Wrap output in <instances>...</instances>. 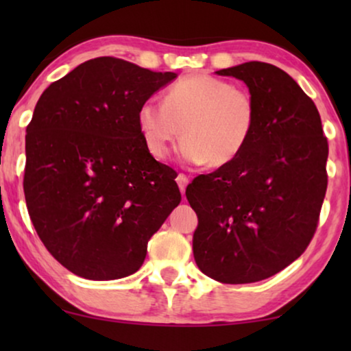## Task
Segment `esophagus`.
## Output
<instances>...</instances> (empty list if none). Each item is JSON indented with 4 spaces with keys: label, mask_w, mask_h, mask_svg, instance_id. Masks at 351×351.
Instances as JSON below:
<instances>
[{
    "label": "esophagus",
    "mask_w": 351,
    "mask_h": 351,
    "mask_svg": "<svg viewBox=\"0 0 351 351\" xmlns=\"http://www.w3.org/2000/svg\"><path fill=\"white\" fill-rule=\"evenodd\" d=\"M177 185H179V189H180V191H182V195L185 193V186H186V184H189V177H186L185 174H179L177 176Z\"/></svg>",
    "instance_id": "1"
}]
</instances>
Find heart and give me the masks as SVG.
<instances>
[{"mask_svg":"<svg viewBox=\"0 0 351 351\" xmlns=\"http://www.w3.org/2000/svg\"><path fill=\"white\" fill-rule=\"evenodd\" d=\"M256 119V102L246 89L210 75L180 78L166 89L162 102L148 99L137 110L138 131L153 156H166L180 132L182 160L210 167L241 155Z\"/></svg>","mask_w":351,"mask_h":351,"instance_id":"1","label":"heart"}]
</instances>
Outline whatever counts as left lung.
Returning <instances> with one entry per match:
<instances>
[{"label": "left lung", "instance_id": "8db88e82", "mask_svg": "<svg viewBox=\"0 0 351 351\" xmlns=\"http://www.w3.org/2000/svg\"><path fill=\"white\" fill-rule=\"evenodd\" d=\"M246 83L256 126L237 160L186 186L198 215L193 256L225 285L262 281L299 258L328 189V138L318 108L286 71L265 62L215 71Z\"/></svg>", "mask_w": 351, "mask_h": 351}]
</instances>
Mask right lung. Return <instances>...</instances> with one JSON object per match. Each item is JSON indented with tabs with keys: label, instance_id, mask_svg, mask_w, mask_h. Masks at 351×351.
I'll list each match as a JSON object with an SVG mask.
<instances>
[{
	"label": "right lung",
	"instance_id": "1",
	"mask_svg": "<svg viewBox=\"0 0 351 351\" xmlns=\"http://www.w3.org/2000/svg\"><path fill=\"white\" fill-rule=\"evenodd\" d=\"M117 57L76 66L41 94L25 136L23 193L38 237L86 280L136 273L182 196L147 150L137 110L176 78Z\"/></svg>",
	"mask_w": 351,
	"mask_h": 351
}]
</instances>
